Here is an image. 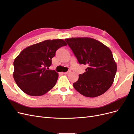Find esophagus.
<instances>
[{"mask_svg":"<svg viewBox=\"0 0 134 134\" xmlns=\"http://www.w3.org/2000/svg\"><path fill=\"white\" fill-rule=\"evenodd\" d=\"M70 72V70H69V71H66V72H63L64 74H69Z\"/></svg>","mask_w":134,"mask_h":134,"instance_id":"obj_1","label":"esophagus"}]
</instances>
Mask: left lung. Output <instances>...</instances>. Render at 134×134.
Instances as JSON below:
<instances>
[{"mask_svg": "<svg viewBox=\"0 0 134 134\" xmlns=\"http://www.w3.org/2000/svg\"><path fill=\"white\" fill-rule=\"evenodd\" d=\"M80 64L87 66L79 74L73 87L88 97L102 95L111 87L117 71V65L111 50L104 44L90 37L65 40Z\"/></svg>", "mask_w": 134, "mask_h": 134, "instance_id": "obj_1", "label": "left lung"}]
</instances>
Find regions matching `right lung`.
Masks as SVG:
<instances>
[{
    "mask_svg": "<svg viewBox=\"0 0 134 134\" xmlns=\"http://www.w3.org/2000/svg\"><path fill=\"white\" fill-rule=\"evenodd\" d=\"M66 45L62 39L47 40L22 50L13 63V78L19 88L31 96H42L51 90L59 75L48 67L56 50Z\"/></svg>",
    "mask_w": 134,
    "mask_h": 134,
    "instance_id": "obj_1",
    "label": "right lung"
}]
</instances>
